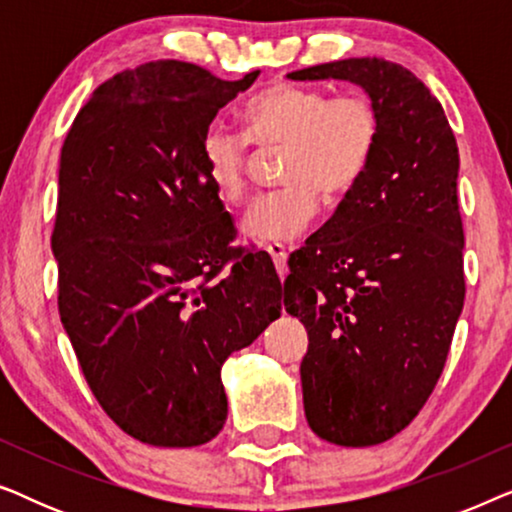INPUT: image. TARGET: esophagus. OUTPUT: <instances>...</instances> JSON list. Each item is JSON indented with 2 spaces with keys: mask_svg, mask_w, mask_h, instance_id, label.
Here are the masks:
<instances>
[{
  "mask_svg": "<svg viewBox=\"0 0 512 512\" xmlns=\"http://www.w3.org/2000/svg\"><path fill=\"white\" fill-rule=\"evenodd\" d=\"M265 251H268L270 258H272V263H275L279 277H284L286 270H289V268H286V258H289V254H286L284 244L272 242V244H268V247H265Z\"/></svg>",
  "mask_w": 512,
  "mask_h": 512,
  "instance_id": "obj_1",
  "label": "esophagus"
}]
</instances>
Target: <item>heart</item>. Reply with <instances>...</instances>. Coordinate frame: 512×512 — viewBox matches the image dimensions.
Returning a JSON list of instances; mask_svg holds the SVG:
<instances>
[{"label":"heart","instance_id":"1","mask_svg":"<svg viewBox=\"0 0 512 512\" xmlns=\"http://www.w3.org/2000/svg\"><path fill=\"white\" fill-rule=\"evenodd\" d=\"M244 137L212 125L200 144L205 177L228 205L249 191V142L282 149V188L251 202L242 233L258 242L291 240L319 212V193L338 198L352 191L370 167L380 142V111L366 95L277 83L242 107Z\"/></svg>","mask_w":512,"mask_h":512}]
</instances>
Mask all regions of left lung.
Wrapping results in <instances>:
<instances>
[{
  "label": "left lung",
  "instance_id": "left-lung-1",
  "mask_svg": "<svg viewBox=\"0 0 512 512\" xmlns=\"http://www.w3.org/2000/svg\"><path fill=\"white\" fill-rule=\"evenodd\" d=\"M293 81L359 83L380 111L363 179L289 258L284 307L307 328V424L342 447L384 443L429 401L464 307L459 149L440 102L410 69L349 58Z\"/></svg>",
  "mask_w": 512,
  "mask_h": 512
}]
</instances>
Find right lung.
I'll list each match as a JSON object with an SVG mask.
<instances>
[{"label":"right lung","instance_id":"add662e5","mask_svg":"<svg viewBox=\"0 0 512 512\" xmlns=\"http://www.w3.org/2000/svg\"><path fill=\"white\" fill-rule=\"evenodd\" d=\"M258 74L223 81L181 60L125 69L62 144L60 319L97 403L146 445L212 440L228 415L223 361L282 312L275 265L230 247L233 216L200 158L209 123Z\"/></svg>","mask_w":512,"mask_h":512}]
</instances>
